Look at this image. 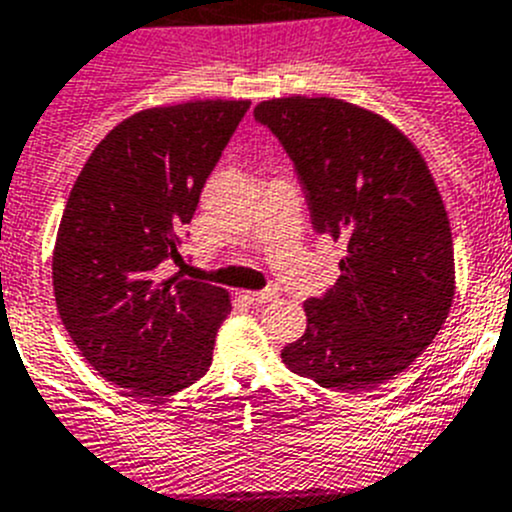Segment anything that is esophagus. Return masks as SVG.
<instances>
[{"label":"esophagus","instance_id":"1","mask_svg":"<svg viewBox=\"0 0 512 512\" xmlns=\"http://www.w3.org/2000/svg\"><path fill=\"white\" fill-rule=\"evenodd\" d=\"M276 296H279V294H276L274 289H264V291H246V299L251 301V304H256V306L269 304V301H274Z\"/></svg>","mask_w":512,"mask_h":512}]
</instances>
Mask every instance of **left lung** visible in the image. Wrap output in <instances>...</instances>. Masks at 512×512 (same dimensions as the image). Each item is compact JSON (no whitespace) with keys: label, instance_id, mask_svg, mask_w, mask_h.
I'll use <instances>...</instances> for the list:
<instances>
[{"label":"left lung","instance_id":"8db88e82","mask_svg":"<svg viewBox=\"0 0 512 512\" xmlns=\"http://www.w3.org/2000/svg\"><path fill=\"white\" fill-rule=\"evenodd\" d=\"M253 118L294 163L314 231L347 248L337 286L306 301L304 337L281 359L326 389L369 392L425 352L455 299L440 191L420 150L352 102L281 97Z\"/></svg>","mask_w":512,"mask_h":512}]
</instances>
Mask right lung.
Listing matches in <instances>:
<instances>
[{
  "mask_svg": "<svg viewBox=\"0 0 512 512\" xmlns=\"http://www.w3.org/2000/svg\"><path fill=\"white\" fill-rule=\"evenodd\" d=\"M248 100L150 107L100 140L77 175L52 256L60 319L82 357L130 397L160 399L208 372L228 294L180 264L183 231Z\"/></svg>",
  "mask_w": 512,
  "mask_h": 512,
  "instance_id": "obj_1",
  "label": "right lung"
}]
</instances>
